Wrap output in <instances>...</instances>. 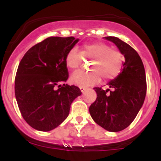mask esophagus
I'll list each match as a JSON object with an SVG mask.
<instances>
[{"instance_id":"1","label":"esophagus","mask_w":161,"mask_h":161,"mask_svg":"<svg viewBox=\"0 0 161 161\" xmlns=\"http://www.w3.org/2000/svg\"><path fill=\"white\" fill-rule=\"evenodd\" d=\"M79 88H80V90H81V91H82V92H84V91H85L87 89L86 87H84V86H80Z\"/></svg>"}]
</instances>
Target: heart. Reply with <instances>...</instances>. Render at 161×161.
<instances>
[{
  "label": "heart",
  "mask_w": 161,
  "mask_h": 161,
  "mask_svg": "<svg viewBox=\"0 0 161 161\" xmlns=\"http://www.w3.org/2000/svg\"><path fill=\"white\" fill-rule=\"evenodd\" d=\"M82 58L92 60L90 64L91 70L76 71L71 75L70 81L84 87L97 83L101 77L106 81L115 79L122 71L125 64L123 53L103 42L85 43L79 52L75 48L69 50L64 61L68 69L75 71L80 67Z\"/></svg>",
  "instance_id": "1"
}]
</instances>
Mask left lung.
<instances>
[{
	"label": "left lung",
	"mask_w": 161,
	"mask_h": 161,
	"mask_svg": "<svg viewBox=\"0 0 161 161\" xmlns=\"http://www.w3.org/2000/svg\"><path fill=\"white\" fill-rule=\"evenodd\" d=\"M116 44L125 57L122 71L108 82V89L93 88L97 94L90 113L97 125L109 131H120L134 121L147 93L145 69L140 57L128 43L118 37L106 36Z\"/></svg>",
	"instance_id": "left-lung-1"
}]
</instances>
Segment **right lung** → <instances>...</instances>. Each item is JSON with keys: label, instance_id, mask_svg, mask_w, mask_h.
I'll list each match as a JSON object with an SVG mask.
<instances>
[{"label": "right lung", "instance_id": "add662e5", "mask_svg": "<svg viewBox=\"0 0 161 161\" xmlns=\"http://www.w3.org/2000/svg\"><path fill=\"white\" fill-rule=\"evenodd\" d=\"M79 40L50 36L30 48L21 60L14 79V94L22 118L36 130L48 131L69 116L73 100L82 94L65 84V56Z\"/></svg>", "mask_w": 161, "mask_h": 161}]
</instances>
